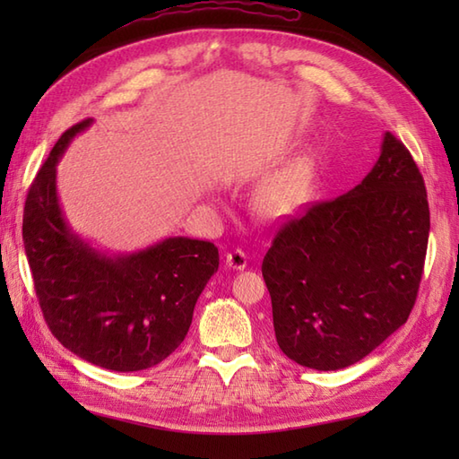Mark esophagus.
<instances>
[{
  "label": "esophagus",
  "instance_id": "34e87169",
  "mask_svg": "<svg viewBox=\"0 0 459 459\" xmlns=\"http://www.w3.org/2000/svg\"><path fill=\"white\" fill-rule=\"evenodd\" d=\"M224 262H227V266L230 270H245L248 258L242 250H230V252H227V258H224Z\"/></svg>",
  "mask_w": 459,
  "mask_h": 459
}]
</instances>
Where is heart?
Instances as JSON below:
<instances>
[{"instance_id": "b5f03b06", "label": "heart", "mask_w": 459, "mask_h": 459, "mask_svg": "<svg viewBox=\"0 0 459 459\" xmlns=\"http://www.w3.org/2000/svg\"><path fill=\"white\" fill-rule=\"evenodd\" d=\"M309 189V169L306 163L290 165L270 178L255 195V211L266 219H281L304 203Z\"/></svg>"}]
</instances>
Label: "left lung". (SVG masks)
Instances as JSON below:
<instances>
[{"mask_svg": "<svg viewBox=\"0 0 459 459\" xmlns=\"http://www.w3.org/2000/svg\"><path fill=\"white\" fill-rule=\"evenodd\" d=\"M430 209L422 173L391 132L367 178L278 229L262 260L276 341L298 365L337 370L406 324Z\"/></svg>", "mask_w": 459, "mask_h": 459, "instance_id": "1", "label": "left lung"}]
</instances>
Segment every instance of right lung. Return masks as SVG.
Returning <instances> with one entry per match:
<instances>
[{
  "instance_id": "obj_1",
  "label": "right lung",
  "mask_w": 459,
  "mask_h": 459,
  "mask_svg": "<svg viewBox=\"0 0 459 459\" xmlns=\"http://www.w3.org/2000/svg\"><path fill=\"white\" fill-rule=\"evenodd\" d=\"M91 124L68 128L35 175L25 199L23 245L51 333L89 363L130 373L161 363L183 343L195 304L219 270V248L171 237L132 255L106 256L73 235L56 197V163Z\"/></svg>"
}]
</instances>
